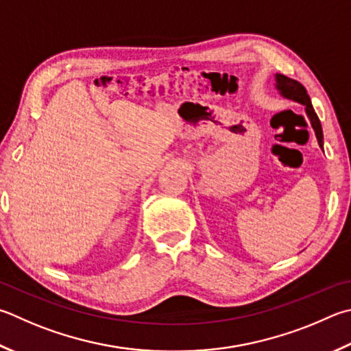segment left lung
I'll list each match as a JSON object with an SVG mask.
<instances>
[{
	"label": "left lung",
	"mask_w": 351,
	"mask_h": 351,
	"mask_svg": "<svg viewBox=\"0 0 351 351\" xmlns=\"http://www.w3.org/2000/svg\"><path fill=\"white\" fill-rule=\"evenodd\" d=\"M276 88L281 92L282 97L293 99V101H296V103H301L305 106V112H307L310 123H311V125H313L317 143H319V147L324 149V135H322L321 121H319V118H317L313 106H311V101H310L307 90H305V87L296 80H291V78H289V76L276 73Z\"/></svg>",
	"instance_id": "8db88e82"
}]
</instances>
